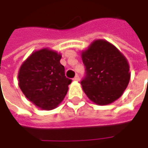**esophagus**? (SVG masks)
Instances as JSON below:
<instances>
[{"instance_id": "obj_1", "label": "esophagus", "mask_w": 148, "mask_h": 148, "mask_svg": "<svg viewBox=\"0 0 148 148\" xmlns=\"http://www.w3.org/2000/svg\"><path fill=\"white\" fill-rule=\"evenodd\" d=\"M73 81H75V82H79L80 81V77H79V76H76V77L73 78Z\"/></svg>"}]
</instances>
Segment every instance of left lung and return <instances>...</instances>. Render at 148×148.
Returning a JSON list of instances; mask_svg holds the SVG:
<instances>
[{"instance_id": "8db88e82", "label": "left lung", "mask_w": 148, "mask_h": 148, "mask_svg": "<svg viewBox=\"0 0 148 148\" xmlns=\"http://www.w3.org/2000/svg\"><path fill=\"white\" fill-rule=\"evenodd\" d=\"M86 76L82 81L83 91L93 103L107 105L124 92L130 80L125 56L105 39H95L82 51Z\"/></svg>"}]
</instances>
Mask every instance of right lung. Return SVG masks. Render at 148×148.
<instances>
[{
	"instance_id": "1",
	"label": "right lung",
	"mask_w": 148,
	"mask_h": 148,
	"mask_svg": "<svg viewBox=\"0 0 148 148\" xmlns=\"http://www.w3.org/2000/svg\"><path fill=\"white\" fill-rule=\"evenodd\" d=\"M62 55L49 48L33 52L20 66L19 86L38 108L52 110L64 99L71 80L65 77Z\"/></svg>"
}]
</instances>
